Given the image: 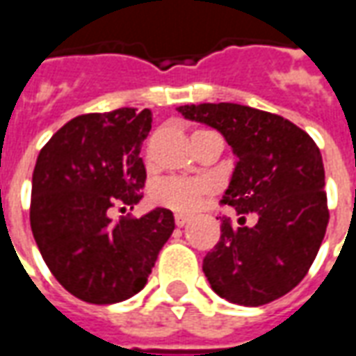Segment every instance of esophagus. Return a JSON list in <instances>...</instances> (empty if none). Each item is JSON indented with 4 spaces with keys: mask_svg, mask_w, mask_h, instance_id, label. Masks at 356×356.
Returning <instances> with one entry per match:
<instances>
[{
    "mask_svg": "<svg viewBox=\"0 0 356 356\" xmlns=\"http://www.w3.org/2000/svg\"><path fill=\"white\" fill-rule=\"evenodd\" d=\"M186 223H188V217L183 216V213H175V225L177 227H185Z\"/></svg>",
    "mask_w": 356,
    "mask_h": 356,
    "instance_id": "1",
    "label": "esophagus"
}]
</instances>
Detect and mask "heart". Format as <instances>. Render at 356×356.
Here are the masks:
<instances>
[{
  "label": "heart",
  "instance_id": "obj_1",
  "mask_svg": "<svg viewBox=\"0 0 356 356\" xmlns=\"http://www.w3.org/2000/svg\"><path fill=\"white\" fill-rule=\"evenodd\" d=\"M202 133V131H196ZM194 133V135H196ZM211 193V186L206 181H194V179L170 177L160 181L152 191V200L160 206L191 213L198 208L202 200Z\"/></svg>",
  "mask_w": 356,
  "mask_h": 356
}]
</instances>
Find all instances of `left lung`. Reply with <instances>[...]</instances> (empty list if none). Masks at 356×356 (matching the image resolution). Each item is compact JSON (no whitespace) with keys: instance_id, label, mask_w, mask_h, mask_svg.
<instances>
[{"instance_id":"obj_1","label":"left lung","mask_w":356,"mask_h":356,"mask_svg":"<svg viewBox=\"0 0 356 356\" xmlns=\"http://www.w3.org/2000/svg\"><path fill=\"white\" fill-rule=\"evenodd\" d=\"M179 112L221 133L236 156L223 204L238 225L204 257L211 290L231 303L259 307L293 290L313 265L330 213L324 165L314 140L290 120L234 102L185 104ZM258 221L245 227V216Z\"/></svg>"}]
</instances>
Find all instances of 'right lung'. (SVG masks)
Instances as JSON below:
<instances>
[{"mask_svg": "<svg viewBox=\"0 0 356 356\" xmlns=\"http://www.w3.org/2000/svg\"><path fill=\"white\" fill-rule=\"evenodd\" d=\"M150 127L148 108L83 114L63 125L35 160L32 234L58 284L81 301L108 305L143 290L175 229L165 208L139 219L110 217L112 208L143 198L140 147Z\"/></svg>", "mask_w": 356, "mask_h": 356, "instance_id": "1", "label": "right lung"}]
</instances>
